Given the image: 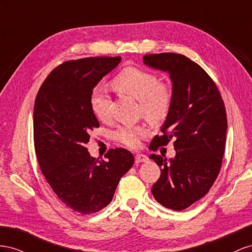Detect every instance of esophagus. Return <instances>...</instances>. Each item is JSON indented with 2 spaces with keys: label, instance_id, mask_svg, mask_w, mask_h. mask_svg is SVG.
Masks as SVG:
<instances>
[{
  "label": "esophagus",
  "instance_id": "esophagus-1",
  "mask_svg": "<svg viewBox=\"0 0 252 252\" xmlns=\"http://www.w3.org/2000/svg\"><path fill=\"white\" fill-rule=\"evenodd\" d=\"M135 161L136 162H148L149 158L145 154H137L135 156Z\"/></svg>",
  "mask_w": 252,
  "mask_h": 252
}]
</instances>
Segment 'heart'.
<instances>
[{
  "label": "heart",
  "mask_w": 252,
  "mask_h": 252,
  "mask_svg": "<svg viewBox=\"0 0 252 252\" xmlns=\"http://www.w3.org/2000/svg\"><path fill=\"white\" fill-rule=\"evenodd\" d=\"M114 88L122 94L138 100L139 112L148 120L158 122L170 112L173 102V89L169 83L158 82V77L139 67H127L114 79ZM92 110L100 120L111 116L112 99L106 91L98 88L91 97ZM150 135L146 126H122L114 133V138L124 145L136 149L141 139Z\"/></svg>",
  "instance_id": "1"
}]
</instances>
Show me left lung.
I'll use <instances>...</instances> for the list:
<instances>
[{"mask_svg":"<svg viewBox=\"0 0 252 252\" xmlns=\"http://www.w3.org/2000/svg\"><path fill=\"white\" fill-rule=\"evenodd\" d=\"M143 63L168 73L173 89L163 135L155 136L151 146L155 150L174 138L176 155H150L161 168L152 193L163 207L182 211L204 197L220 173L227 132L224 101L209 75L183 55H146Z\"/></svg>","mask_w":252,"mask_h":252,"instance_id":"obj_1","label":"left lung"}]
</instances>
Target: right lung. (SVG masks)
I'll return each mask as SVG.
<instances>
[{
  "label": "right lung",
  "instance_id": "1",
  "mask_svg": "<svg viewBox=\"0 0 252 252\" xmlns=\"http://www.w3.org/2000/svg\"><path fill=\"white\" fill-rule=\"evenodd\" d=\"M120 57H95L64 62L43 82L33 107V141L43 175L71 210L92 214L114 196L120 178L134 164L126 149H111L100 160L85 143L99 127L92 110L93 90L120 63Z\"/></svg>",
  "mask_w": 252,
  "mask_h": 252
}]
</instances>
